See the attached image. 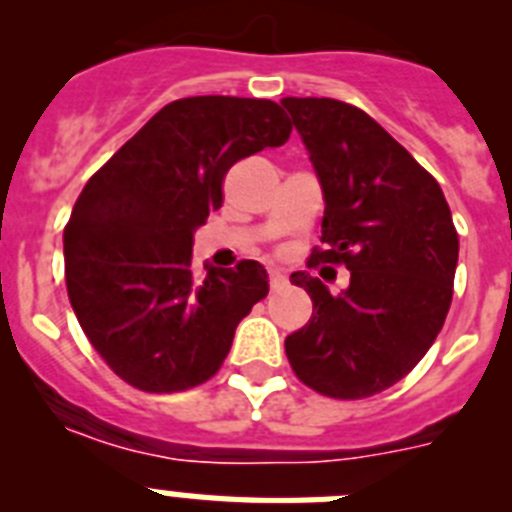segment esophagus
<instances>
[{"label":"esophagus","mask_w":512,"mask_h":512,"mask_svg":"<svg viewBox=\"0 0 512 512\" xmlns=\"http://www.w3.org/2000/svg\"><path fill=\"white\" fill-rule=\"evenodd\" d=\"M287 284V277H284L282 271H269V287L271 289H282Z\"/></svg>","instance_id":"1"}]
</instances>
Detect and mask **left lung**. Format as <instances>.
I'll list each match as a JSON object with an SVG mask.
<instances>
[{"label": "left lung", "mask_w": 512, "mask_h": 512, "mask_svg": "<svg viewBox=\"0 0 512 512\" xmlns=\"http://www.w3.org/2000/svg\"><path fill=\"white\" fill-rule=\"evenodd\" d=\"M282 104L325 197L323 248H312L310 264L351 271L338 295L292 274L310 295L312 318L287 336L284 351L310 390L364 400L408 377L441 333L459 235L436 179L364 110L328 97Z\"/></svg>", "instance_id": "8db88e82"}]
</instances>
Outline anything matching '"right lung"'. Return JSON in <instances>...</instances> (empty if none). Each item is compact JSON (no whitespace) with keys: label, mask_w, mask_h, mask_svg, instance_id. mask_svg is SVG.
I'll return each mask as SVG.
<instances>
[{"label":"right lung","mask_w":512,"mask_h":512,"mask_svg":"<svg viewBox=\"0 0 512 512\" xmlns=\"http://www.w3.org/2000/svg\"><path fill=\"white\" fill-rule=\"evenodd\" d=\"M271 99L166 104L81 189L63 230L66 289L81 330L122 382L184 392L223 366L235 328L269 295L259 261L192 269V233L223 207L230 166L284 146Z\"/></svg>","instance_id":"add662e5"}]
</instances>
